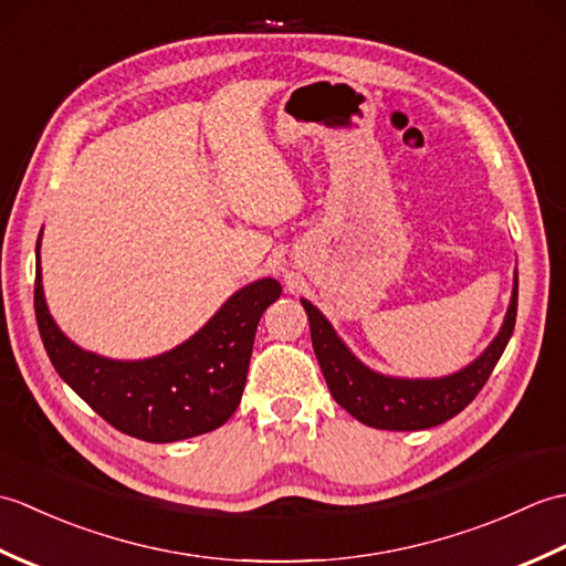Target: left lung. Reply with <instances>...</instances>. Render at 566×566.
<instances>
[{
	"label": "left lung",
	"instance_id": "1",
	"mask_svg": "<svg viewBox=\"0 0 566 566\" xmlns=\"http://www.w3.org/2000/svg\"><path fill=\"white\" fill-rule=\"evenodd\" d=\"M306 308L311 343L326 377L333 399L338 401L347 413L357 418L359 423L379 430H423L440 426L472 403L474 396L482 391L486 379L494 371L503 350L515 328V311H518V270L513 274V292L503 326L486 350L474 363H469L460 371L448 377L432 379H408L391 377L367 367L363 359L353 355L350 347L331 321L321 311L302 298Z\"/></svg>",
	"mask_w": 566,
	"mask_h": 566
}]
</instances>
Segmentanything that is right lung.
Segmentation results:
<instances>
[{"label":"right lung","instance_id":"obj_1","mask_svg":"<svg viewBox=\"0 0 566 566\" xmlns=\"http://www.w3.org/2000/svg\"><path fill=\"white\" fill-rule=\"evenodd\" d=\"M41 235L35 243V321L60 379L82 401L116 430L146 442L195 438L221 428L235 413L260 316L280 298V282L262 276L245 284L172 350L146 359H112L82 350L57 328L43 294Z\"/></svg>","mask_w":566,"mask_h":566}]
</instances>
